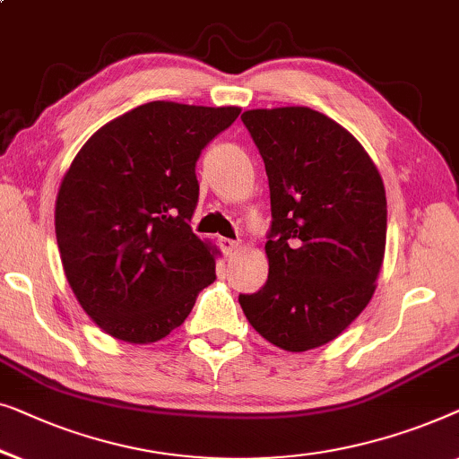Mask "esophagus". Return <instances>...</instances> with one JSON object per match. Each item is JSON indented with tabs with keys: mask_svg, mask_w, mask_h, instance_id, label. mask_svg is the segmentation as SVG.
Masks as SVG:
<instances>
[{
	"mask_svg": "<svg viewBox=\"0 0 459 459\" xmlns=\"http://www.w3.org/2000/svg\"><path fill=\"white\" fill-rule=\"evenodd\" d=\"M221 249L224 251V255H232L238 249V241H232V238H221Z\"/></svg>",
	"mask_w": 459,
	"mask_h": 459,
	"instance_id": "34e87169",
	"label": "esophagus"
}]
</instances>
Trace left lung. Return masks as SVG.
Wrapping results in <instances>:
<instances>
[{
    "mask_svg": "<svg viewBox=\"0 0 459 459\" xmlns=\"http://www.w3.org/2000/svg\"><path fill=\"white\" fill-rule=\"evenodd\" d=\"M268 174V281L238 295L249 325L285 351L337 339L372 299L386 243L378 168L353 134L306 106L247 109Z\"/></svg>",
    "mask_w": 459,
    "mask_h": 459,
    "instance_id": "obj_1",
    "label": "left lung"
}]
</instances>
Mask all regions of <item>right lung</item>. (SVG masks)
I'll return each mask as SVG.
<instances>
[{
  "instance_id": "add662e5",
  "label": "right lung",
  "mask_w": 459,
  "mask_h": 459,
  "mask_svg": "<svg viewBox=\"0 0 459 459\" xmlns=\"http://www.w3.org/2000/svg\"><path fill=\"white\" fill-rule=\"evenodd\" d=\"M241 108L150 101L81 147L56 199L64 274L109 337L156 343L216 279L221 251L191 230L199 153Z\"/></svg>"
}]
</instances>
